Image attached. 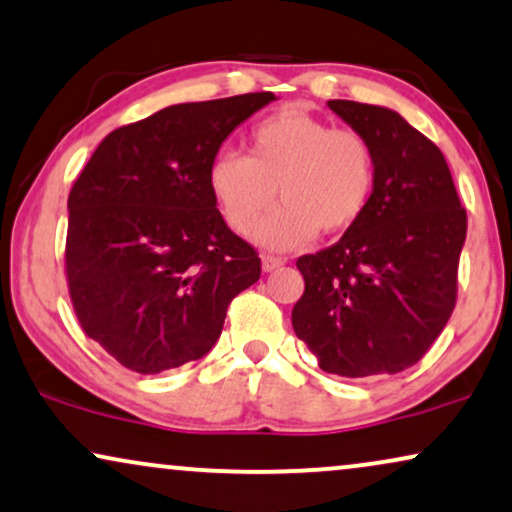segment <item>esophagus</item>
<instances>
[{"label":"esophagus","instance_id":"obj_1","mask_svg":"<svg viewBox=\"0 0 512 512\" xmlns=\"http://www.w3.org/2000/svg\"><path fill=\"white\" fill-rule=\"evenodd\" d=\"M285 264V260L283 257H274V255H264L262 257V271H276V269H281Z\"/></svg>","mask_w":512,"mask_h":512}]
</instances>
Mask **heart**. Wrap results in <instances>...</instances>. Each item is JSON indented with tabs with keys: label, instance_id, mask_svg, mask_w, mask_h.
<instances>
[{
	"label": "heart",
	"instance_id": "obj_1",
	"mask_svg": "<svg viewBox=\"0 0 512 512\" xmlns=\"http://www.w3.org/2000/svg\"><path fill=\"white\" fill-rule=\"evenodd\" d=\"M208 189L236 234L260 224L278 191L284 206L255 231V241L295 250L318 229L342 234L356 227L374 192V154L356 131L332 128L302 109H281L252 126L245 156L220 152L210 161Z\"/></svg>",
	"mask_w": 512,
	"mask_h": 512
}]
</instances>
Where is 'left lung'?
Segmentation results:
<instances>
[{"instance_id":"8db88e82","label":"left lung","mask_w":512,"mask_h":512,"mask_svg":"<svg viewBox=\"0 0 512 512\" xmlns=\"http://www.w3.org/2000/svg\"><path fill=\"white\" fill-rule=\"evenodd\" d=\"M327 107L370 142L374 192L356 227L304 255L295 335L339 377H377L419 363L447 325L466 243L445 156L398 112L353 100Z\"/></svg>"}]
</instances>
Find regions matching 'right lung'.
I'll return each mask as SVG.
<instances>
[{
  "label": "right lung",
  "mask_w": 512,
  "mask_h": 512,
  "mask_svg": "<svg viewBox=\"0 0 512 512\" xmlns=\"http://www.w3.org/2000/svg\"><path fill=\"white\" fill-rule=\"evenodd\" d=\"M274 93L182 102L100 142L67 199V283L84 332L128 370L213 349L260 257L222 220L208 166Z\"/></svg>",
  "instance_id": "add662e5"
}]
</instances>
